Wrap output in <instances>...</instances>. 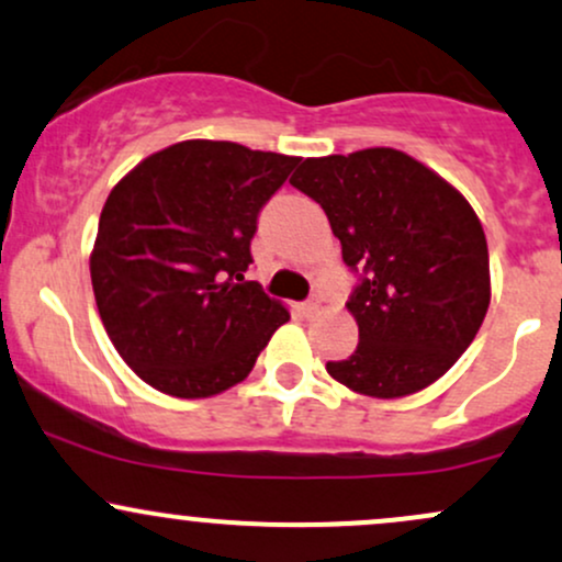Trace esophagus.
Listing matches in <instances>:
<instances>
[{
	"instance_id": "34e87169",
	"label": "esophagus",
	"mask_w": 562,
	"mask_h": 562,
	"mask_svg": "<svg viewBox=\"0 0 562 562\" xmlns=\"http://www.w3.org/2000/svg\"><path fill=\"white\" fill-rule=\"evenodd\" d=\"M319 308H322V301L319 299H312V301L301 303V314H303V317H317Z\"/></svg>"
}]
</instances>
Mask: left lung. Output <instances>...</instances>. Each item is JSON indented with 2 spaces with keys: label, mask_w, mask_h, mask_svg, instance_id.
<instances>
[{
  "label": "left lung",
  "mask_w": 562,
  "mask_h": 562,
  "mask_svg": "<svg viewBox=\"0 0 562 562\" xmlns=\"http://www.w3.org/2000/svg\"><path fill=\"white\" fill-rule=\"evenodd\" d=\"M362 269L346 303L359 346L327 375L372 398L436 383L473 344L492 301L488 248L468 198L393 147L306 158L290 177Z\"/></svg>",
  "instance_id": "8db88e82"
}]
</instances>
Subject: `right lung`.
<instances>
[{"instance_id":"obj_1","label":"right lung","mask_w":562,"mask_h":562,"mask_svg":"<svg viewBox=\"0 0 562 562\" xmlns=\"http://www.w3.org/2000/svg\"><path fill=\"white\" fill-rule=\"evenodd\" d=\"M299 160L184 139L113 187L89 274L108 338L147 385L177 398L216 396L248 378L290 319L243 272L261 205Z\"/></svg>"}]
</instances>
